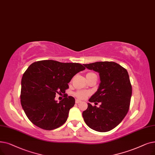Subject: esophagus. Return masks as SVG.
<instances>
[{
    "mask_svg": "<svg viewBox=\"0 0 155 155\" xmlns=\"http://www.w3.org/2000/svg\"><path fill=\"white\" fill-rule=\"evenodd\" d=\"M75 103H76L77 104H78V103H81V101L79 100V99H76Z\"/></svg>",
    "mask_w": 155,
    "mask_h": 155,
    "instance_id": "1",
    "label": "esophagus"
}]
</instances>
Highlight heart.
<instances>
[{
	"label": "heart",
	"mask_w": 155,
	"mask_h": 155,
	"mask_svg": "<svg viewBox=\"0 0 155 155\" xmlns=\"http://www.w3.org/2000/svg\"><path fill=\"white\" fill-rule=\"evenodd\" d=\"M92 74H94L93 73H88L87 74V75H92ZM75 96L79 98V99H85L86 98L87 96H89V93L87 91H78L77 92H75Z\"/></svg>",
	"instance_id": "b5f03b06"
}]
</instances>
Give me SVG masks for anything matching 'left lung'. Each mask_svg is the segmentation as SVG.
<instances>
[{
	"label": "left lung",
	"instance_id": "obj_1",
	"mask_svg": "<svg viewBox=\"0 0 155 155\" xmlns=\"http://www.w3.org/2000/svg\"><path fill=\"white\" fill-rule=\"evenodd\" d=\"M84 66L99 73L101 81L97 91L89 99L91 103H101V105L97 107L89 103L82 113L84 120L94 130L110 131L122 122L129 110L132 86L129 74L115 62L100 61Z\"/></svg>",
	"mask_w": 155,
	"mask_h": 155
}]
</instances>
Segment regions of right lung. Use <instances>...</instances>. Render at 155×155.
Returning a JSON list of instances; mask_svg holds the SVG:
<instances>
[{
	"label": "right lung",
	"instance_id": "obj_1",
	"mask_svg": "<svg viewBox=\"0 0 155 155\" xmlns=\"http://www.w3.org/2000/svg\"><path fill=\"white\" fill-rule=\"evenodd\" d=\"M85 69L81 64L54 60H43L30 65L21 79L20 98L26 115L33 124L51 130L66 122L75 99L64 95L58 103L56 94L64 93L71 78Z\"/></svg>",
	"mask_w": 155,
	"mask_h": 155
}]
</instances>
